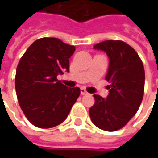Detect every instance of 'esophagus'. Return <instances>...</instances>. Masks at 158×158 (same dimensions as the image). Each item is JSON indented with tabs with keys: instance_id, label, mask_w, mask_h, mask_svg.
<instances>
[{
	"instance_id": "1",
	"label": "esophagus",
	"mask_w": 158,
	"mask_h": 158,
	"mask_svg": "<svg viewBox=\"0 0 158 158\" xmlns=\"http://www.w3.org/2000/svg\"><path fill=\"white\" fill-rule=\"evenodd\" d=\"M81 94L82 95H87L88 94V92L86 91V89L84 88H81Z\"/></svg>"
}]
</instances>
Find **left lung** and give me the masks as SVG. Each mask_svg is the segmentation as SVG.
<instances>
[{
  "label": "left lung",
  "mask_w": 158,
  "mask_h": 158,
  "mask_svg": "<svg viewBox=\"0 0 158 158\" xmlns=\"http://www.w3.org/2000/svg\"><path fill=\"white\" fill-rule=\"evenodd\" d=\"M109 58L106 76L109 94L104 98L93 95L95 104L89 108L91 121L105 131L123 127L136 113L144 92L145 72L143 61L129 45L119 40H106L94 46Z\"/></svg>",
  "instance_id": "1"
}]
</instances>
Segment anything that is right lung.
<instances>
[{"label": "right lung", "mask_w": 158, "mask_h": 158, "mask_svg": "<svg viewBox=\"0 0 158 158\" xmlns=\"http://www.w3.org/2000/svg\"><path fill=\"white\" fill-rule=\"evenodd\" d=\"M76 47L56 38H42L31 44L19 60L15 86L18 103L29 121L40 128L62 123L80 95L57 76L69 71Z\"/></svg>", "instance_id": "1"}]
</instances>
